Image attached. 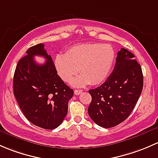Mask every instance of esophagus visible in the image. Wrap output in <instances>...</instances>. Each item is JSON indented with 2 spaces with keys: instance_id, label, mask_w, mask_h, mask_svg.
Wrapping results in <instances>:
<instances>
[{
  "instance_id": "1",
  "label": "esophagus",
  "mask_w": 158,
  "mask_h": 158,
  "mask_svg": "<svg viewBox=\"0 0 158 158\" xmlns=\"http://www.w3.org/2000/svg\"><path fill=\"white\" fill-rule=\"evenodd\" d=\"M82 90H74V94L75 95H79V94H81L82 93Z\"/></svg>"
}]
</instances>
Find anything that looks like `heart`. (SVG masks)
<instances>
[{"label":"heart","instance_id":"heart-1","mask_svg":"<svg viewBox=\"0 0 158 158\" xmlns=\"http://www.w3.org/2000/svg\"><path fill=\"white\" fill-rule=\"evenodd\" d=\"M115 53L110 45L102 43H84L74 45L65 55H57L55 60L58 75L68 82L77 74L81 75L72 81L73 85L83 87L101 84L107 78L114 64Z\"/></svg>","mask_w":158,"mask_h":158}]
</instances>
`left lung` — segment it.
Here are the masks:
<instances>
[{
    "label": "left lung",
    "mask_w": 158,
    "mask_h": 158,
    "mask_svg": "<svg viewBox=\"0 0 158 158\" xmlns=\"http://www.w3.org/2000/svg\"><path fill=\"white\" fill-rule=\"evenodd\" d=\"M143 88L141 67L126 48L118 52L113 72L100 87L89 90L91 119L103 128H112L128 118Z\"/></svg>",
    "instance_id": "obj_1"
}]
</instances>
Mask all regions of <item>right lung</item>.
Segmentation results:
<instances>
[{
    "mask_svg": "<svg viewBox=\"0 0 158 158\" xmlns=\"http://www.w3.org/2000/svg\"><path fill=\"white\" fill-rule=\"evenodd\" d=\"M40 43L30 47L17 63L14 75V94L26 118L35 126L54 129L68 113V103L74 91L57 74L51 55ZM43 56L47 61L37 64L33 57Z\"/></svg>",
    "mask_w": 158,
    "mask_h": 158,
    "instance_id": "right-lung-1",
    "label": "right lung"
}]
</instances>
